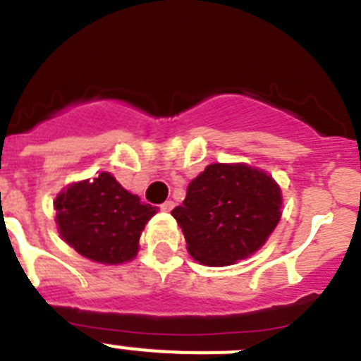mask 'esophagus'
<instances>
[{"instance_id":"34e87169","label":"esophagus","mask_w":361,"mask_h":361,"mask_svg":"<svg viewBox=\"0 0 361 361\" xmlns=\"http://www.w3.org/2000/svg\"><path fill=\"white\" fill-rule=\"evenodd\" d=\"M173 206H175L173 200H166V202L161 204V209L162 212H171V209H173Z\"/></svg>"}]
</instances>
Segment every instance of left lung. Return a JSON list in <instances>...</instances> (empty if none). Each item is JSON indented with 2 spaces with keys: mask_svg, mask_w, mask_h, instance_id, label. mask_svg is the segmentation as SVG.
I'll return each instance as SVG.
<instances>
[{
  "mask_svg": "<svg viewBox=\"0 0 361 361\" xmlns=\"http://www.w3.org/2000/svg\"><path fill=\"white\" fill-rule=\"evenodd\" d=\"M282 191L273 177L247 164H209L171 212L188 251L204 266H229L266 244L279 224Z\"/></svg>",
  "mask_w": 361,
  "mask_h": 361,
  "instance_id": "8db88e82",
  "label": "left lung"
}]
</instances>
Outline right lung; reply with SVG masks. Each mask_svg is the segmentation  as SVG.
Segmentation results:
<instances>
[{"instance_id": "add662e5", "label": "right lung", "mask_w": 361, "mask_h": 361, "mask_svg": "<svg viewBox=\"0 0 361 361\" xmlns=\"http://www.w3.org/2000/svg\"><path fill=\"white\" fill-rule=\"evenodd\" d=\"M54 206L63 240L101 264L132 260L146 222L157 213V208L141 202L106 171L70 184Z\"/></svg>"}]
</instances>
